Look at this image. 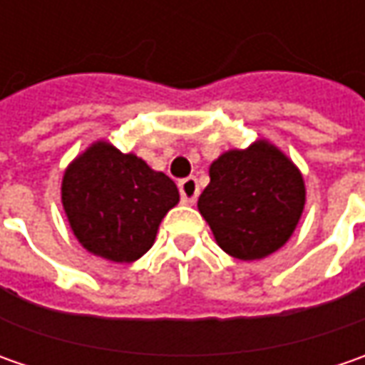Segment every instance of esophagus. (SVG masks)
<instances>
[{
	"instance_id": "1",
	"label": "esophagus",
	"mask_w": 365,
	"mask_h": 365,
	"mask_svg": "<svg viewBox=\"0 0 365 365\" xmlns=\"http://www.w3.org/2000/svg\"><path fill=\"white\" fill-rule=\"evenodd\" d=\"M178 190H180V199L182 203L192 205L199 197V185H197V178L195 176H189V178H182L178 182Z\"/></svg>"
}]
</instances>
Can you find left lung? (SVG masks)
Returning <instances> with one entry per match:
<instances>
[{"instance_id": "obj_1", "label": "left lung", "mask_w": 365, "mask_h": 365, "mask_svg": "<svg viewBox=\"0 0 365 365\" xmlns=\"http://www.w3.org/2000/svg\"><path fill=\"white\" fill-rule=\"evenodd\" d=\"M209 176L199 211L223 252L259 259L287 244L302 215L304 182L278 148L259 140L230 150L211 164Z\"/></svg>"}]
</instances>
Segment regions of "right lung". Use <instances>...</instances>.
Here are the masks:
<instances>
[{
  "label": "right lung",
  "instance_id": "add662e5",
  "mask_svg": "<svg viewBox=\"0 0 365 365\" xmlns=\"http://www.w3.org/2000/svg\"><path fill=\"white\" fill-rule=\"evenodd\" d=\"M176 203L178 189L168 176L107 142L93 144L63 178V207L77 240L111 262L142 258Z\"/></svg>",
  "mask_w": 365,
  "mask_h": 365
}]
</instances>
